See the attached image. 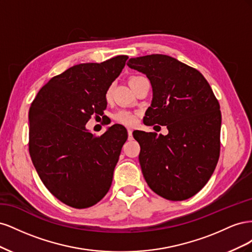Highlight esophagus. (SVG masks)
Wrapping results in <instances>:
<instances>
[{"label":"esophagus","mask_w":252,"mask_h":252,"mask_svg":"<svg viewBox=\"0 0 252 252\" xmlns=\"http://www.w3.org/2000/svg\"><path fill=\"white\" fill-rule=\"evenodd\" d=\"M127 131H128V136H129V139H130L131 136H132V129L128 128V129H127Z\"/></svg>","instance_id":"esophagus-1"}]
</instances>
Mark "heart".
<instances>
[{"label": "heart", "mask_w": 252, "mask_h": 252, "mask_svg": "<svg viewBox=\"0 0 252 252\" xmlns=\"http://www.w3.org/2000/svg\"><path fill=\"white\" fill-rule=\"evenodd\" d=\"M134 78H136V77H134ZM134 78H131V79H134ZM111 93H112V86H109L105 93V97L107 98V100H109L110 98ZM113 120L122 125L131 127V126L135 125L136 122H138V114H136L135 112H132V111L122 109L113 114Z\"/></svg>", "instance_id": "heart-1"}]
</instances>
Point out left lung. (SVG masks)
I'll use <instances>...</instances> for the list:
<instances>
[{"instance_id": "8db88e82", "label": "left lung", "mask_w": 252, "mask_h": 252, "mask_svg": "<svg viewBox=\"0 0 252 252\" xmlns=\"http://www.w3.org/2000/svg\"><path fill=\"white\" fill-rule=\"evenodd\" d=\"M127 65L146 74L154 90L144 124L168 129L159 136L133 132L145 181L166 200H187L207 184L219 161V101L199 70L169 56L132 58Z\"/></svg>"}]
</instances>
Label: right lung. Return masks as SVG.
I'll return each instance as SVG.
<instances>
[{"mask_svg":"<svg viewBox=\"0 0 252 252\" xmlns=\"http://www.w3.org/2000/svg\"><path fill=\"white\" fill-rule=\"evenodd\" d=\"M127 59L68 68L45 84L30 106V158L45 187L70 207H91L111 186L127 130L117 124L96 136L85 125L91 116L104 113L106 90Z\"/></svg>","mask_w":252,"mask_h":252,"instance_id":"right-lung-1","label":"right lung"}]
</instances>
